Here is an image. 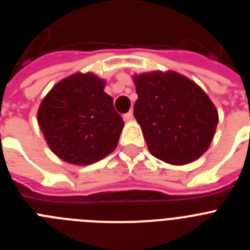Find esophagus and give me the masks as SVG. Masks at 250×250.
Wrapping results in <instances>:
<instances>
[{
  "instance_id": "34e87169",
  "label": "esophagus",
  "mask_w": 250,
  "mask_h": 250,
  "mask_svg": "<svg viewBox=\"0 0 250 250\" xmlns=\"http://www.w3.org/2000/svg\"><path fill=\"white\" fill-rule=\"evenodd\" d=\"M132 119H134V112H132V110H130L129 112L124 115V120L125 121H131Z\"/></svg>"
}]
</instances>
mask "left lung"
<instances>
[{
    "instance_id": "obj_1",
    "label": "left lung",
    "mask_w": 250,
    "mask_h": 250,
    "mask_svg": "<svg viewBox=\"0 0 250 250\" xmlns=\"http://www.w3.org/2000/svg\"><path fill=\"white\" fill-rule=\"evenodd\" d=\"M134 83V116L152 155L173 165L200 158L218 125V111L202 87L174 71L136 75Z\"/></svg>"
}]
</instances>
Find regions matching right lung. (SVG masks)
Segmentation results:
<instances>
[{
	"mask_svg": "<svg viewBox=\"0 0 250 250\" xmlns=\"http://www.w3.org/2000/svg\"><path fill=\"white\" fill-rule=\"evenodd\" d=\"M104 87L105 81L96 75L77 72L56 83L40 105V129L66 163L92 164L118 145L124 121Z\"/></svg>",
	"mask_w": 250,
	"mask_h": 250,
	"instance_id": "right-lung-1",
	"label": "right lung"
}]
</instances>
